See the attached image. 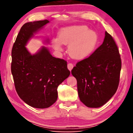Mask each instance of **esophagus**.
Returning a JSON list of instances; mask_svg holds the SVG:
<instances>
[{
    "instance_id": "obj_1",
    "label": "esophagus",
    "mask_w": 133,
    "mask_h": 133,
    "mask_svg": "<svg viewBox=\"0 0 133 133\" xmlns=\"http://www.w3.org/2000/svg\"><path fill=\"white\" fill-rule=\"evenodd\" d=\"M67 67H68V69L70 71H71L72 69L73 68V64L72 63H69L67 64Z\"/></svg>"
}]
</instances>
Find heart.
Masks as SVG:
<instances>
[{"label":"heart","instance_id":"b5f03b06","mask_svg":"<svg viewBox=\"0 0 133 133\" xmlns=\"http://www.w3.org/2000/svg\"><path fill=\"white\" fill-rule=\"evenodd\" d=\"M98 36L95 31L89 30L85 25H75L60 29L58 39L52 40L56 50H62V44L69 45L70 56L76 60H83L90 55L98 43Z\"/></svg>","mask_w":133,"mask_h":133}]
</instances>
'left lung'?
Listing matches in <instances>:
<instances>
[{"mask_svg": "<svg viewBox=\"0 0 133 133\" xmlns=\"http://www.w3.org/2000/svg\"><path fill=\"white\" fill-rule=\"evenodd\" d=\"M121 69L118 47L105 31L103 44L89 57L77 62L71 70L77 80L81 102L90 108L105 104L117 90Z\"/></svg>", "mask_w": 133, "mask_h": 133, "instance_id": "1", "label": "left lung"}]
</instances>
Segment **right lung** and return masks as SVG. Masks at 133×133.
Instances as JSON below:
<instances>
[{
  "mask_svg": "<svg viewBox=\"0 0 133 133\" xmlns=\"http://www.w3.org/2000/svg\"><path fill=\"white\" fill-rule=\"evenodd\" d=\"M49 22L24 24L12 50L11 71L16 90L26 104L37 109L49 107L56 102L58 85L70 74L66 60L53 57L46 47L33 55L25 48L33 33Z\"/></svg>",
  "mask_w": 133,
  "mask_h": 133,
  "instance_id": "right-lung-1",
  "label": "right lung"
}]
</instances>
